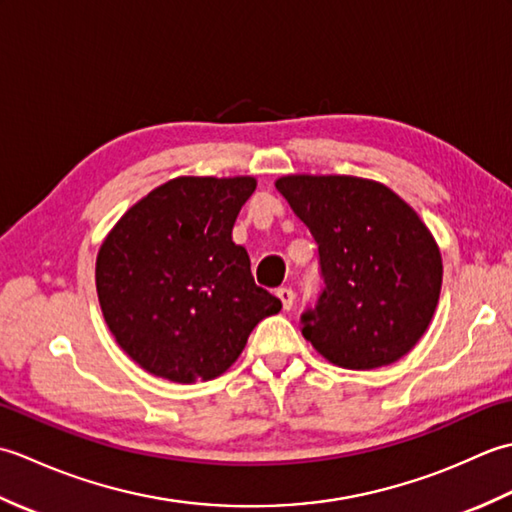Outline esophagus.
Listing matches in <instances>:
<instances>
[{
  "instance_id": "1",
  "label": "esophagus",
  "mask_w": 512,
  "mask_h": 512,
  "mask_svg": "<svg viewBox=\"0 0 512 512\" xmlns=\"http://www.w3.org/2000/svg\"><path fill=\"white\" fill-rule=\"evenodd\" d=\"M277 297L281 299V306H284V310H290L292 303H295V290H292V288H279L277 290Z\"/></svg>"
}]
</instances>
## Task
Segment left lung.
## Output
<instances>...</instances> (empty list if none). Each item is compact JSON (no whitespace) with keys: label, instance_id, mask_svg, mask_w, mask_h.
<instances>
[{"label":"left lung","instance_id":"obj_1","mask_svg":"<svg viewBox=\"0 0 512 512\" xmlns=\"http://www.w3.org/2000/svg\"><path fill=\"white\" fill-rule=\"evenodd\" d=\"M277 191L319 246L323 290L301 334L330 363L374 369L420 341L436 312L442 259L418 213L385 184L286 176Z\"/></svg>","mask_w":512,"mask_h":512}]
</instances>
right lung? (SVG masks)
Here are the masks:
<instances>
[{"instance_id":"add662e5","label":"right lung","mask_w":512,"mask_h":512,"mask_svg":"<svg viewBox=\"0 0 512 512\" xmlns=\"http://www.w3.org/2000/svg\"><path fill=\"white\" fill-rule=\"evenodd\" d=\"M255 178H176L112 228L96 257V292L116 343L173 383L211 380L242 354L281 301L255 284L233 224Z\"/></svg>"}]
</instances>
